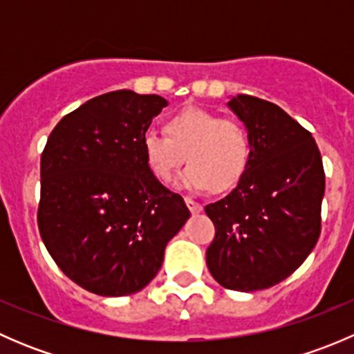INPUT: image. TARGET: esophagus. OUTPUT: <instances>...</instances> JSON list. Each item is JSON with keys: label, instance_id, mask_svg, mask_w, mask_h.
<instances>
[{"label": "esophagus", "instance_id": "1", "mask_svg": "<svg viewBox=\"0 0 354 354\" xmlns=\"http://www.w3.org/2000/svg\"><path fill=\"white\" fill-rule=\"evenodd\" d=\"M185 202H187L188 209L192 210V214L202 212V203H198L197 200H194V198H190V197H185Z\"/></svg>", "mask_w": 354, "mask_h": 354}]
</instances>
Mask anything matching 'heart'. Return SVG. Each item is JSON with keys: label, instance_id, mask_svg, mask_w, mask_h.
<instances>
[{"label": "heart", "instance_id": "b5f03b06", "mask_svg": "<svg viewBox=\"0 0 354 354\" xmlns=\"http://www.w3.org/2000/svg\"><path fill=\"white\" fill-rule=\"evenodd\" d=\"M166 133L147 131L142 138L145 162L160 183L173 181L185 162L180 185L200 192H224L245 174L250 159L248 133L238 121L221 120L202 108H187L166 121Z\"/></svg>", "mask_w": 354, "mask_h": 354}]
</instances>
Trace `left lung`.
Instances as JSON below:
<instances>
[{
  "label": "left lung",
  "mask_w": 354,
  "mask_h": 354,
  "mask_svg": "<svg viewBox=\"0 0 354 354\" xmlns=\"http://www.w3.org/2000/svg\"><path fill=\"white\" fill-rule=\"evenodd\" d=\"M227 106L245 123L250 159L238 187L205 205L216 226L207 267L221 286L259 291L291 276L317 245L326 174L312 133L279 106L245 94Z\"/></svg>",
  "instance_id": "obj_1"
}]
</instances>
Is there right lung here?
I'll return each mask as SVG.
<instances>
[{
	"label": "right lung",
	"mask_w": 354,
	"mask_h": 354,
	"mask_svg": "<svg viewBox=\"0 0 354 354\" xmlns=\"http://www.w3.org/2000/svg\"><path fill=\"white\" fill-rule=\"evenodd\" d=\"M160 95L114 91L71 111L41 156V238L73 283L99 296L140 291L167 241L190 217L181 195L152 176L142 138Z\"/></svg>",
	"instance_id": "obj_1"
}]
</instances>
